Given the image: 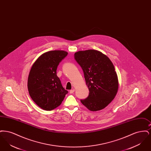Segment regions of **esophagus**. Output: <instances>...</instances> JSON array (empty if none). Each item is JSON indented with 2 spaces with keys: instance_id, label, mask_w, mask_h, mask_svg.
<instances>
[{
  "instance_id": "34e87169",
  "label": "esophagus",
  "mask_w": 151,
  "mask_h": 151,
  "mask_svg": "<svg viewBox=\"0 0 151 151\" xmlns=\"http://www.w3.org/2000/svg\"><path fill=\"white\" fill-rule=\"evenodd\" d=\"M74 92H75V89H72L70 91V93H73Z\"/></svg>"
}]
</instances>
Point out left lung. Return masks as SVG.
<instances>
[{
    "label": "left lung",
    "instance_id": "1",
    "mask_svg": "<svg viewBox=\"0 0 151 151\" xmlns=\"http://www.w3.org/2000/svg\"><path fill=\"white\" fill-rule=\"evenodd\" d=\"M75 59L81 67L89 89V96L81 102L91 111L106 107L114 99L118 80L110 59L99 51L87 50L75 53Z\"/></svg>",
    "mask_w": 151,
    "mask_h": 151
}]
</instances>
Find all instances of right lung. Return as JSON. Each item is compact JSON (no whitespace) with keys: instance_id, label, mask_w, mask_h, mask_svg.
<instances>
[{"instance_id":"obj_1","label":"right lung","mask_w":151,"mask_h":151,"mask_svg":"<svg viewBox=\"0 0 151 151\" xmlns=\"http://www.w3.org/2000/svg\"><path fill=\"white\" fill-rule=\"evenodd\" d=\"M67 54L63 50L46 52L38 58L30 69L28 79L29 95L45 110L57 108L68 93L57 75L58 65Z\"/></svg>"}]
</instances>
